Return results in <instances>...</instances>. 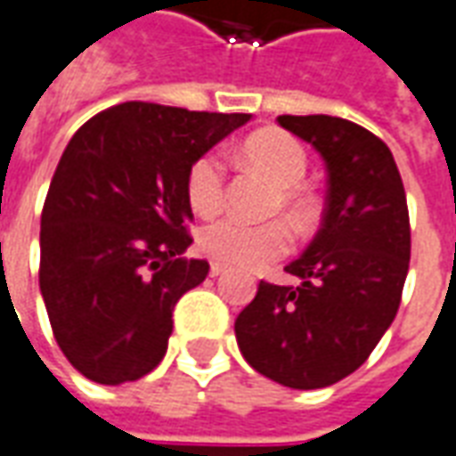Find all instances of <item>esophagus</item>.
Here are the masks:
<instances>
[{
    "label": "esophagus",
    "mask_w": 456,
    "mask_h": 456,
    "mask_svg": "<svg viewBox=\"0 0 456 456\" xmlns=\"http://www.w3.org/2000/svg\"><path fill=\"white\" fill-rule=\"evenodd\" d=\"M225 273V265L221 263H211V277H218V274Z\"/></svg>",
    "instance_id": "esophagus-1"
}]
</instances>
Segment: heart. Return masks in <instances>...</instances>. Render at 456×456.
I'll return each instance as SVG.
<instances>
[{"instance_id":"b5f03b06","label":"heart","mask_w":456,"mask_h":456,"mask_svg":"<svg viewBox=\"0 0 456 456\" xmlns=\"http://www.w3.org/2000/svg\"><path fill=\"white\" fill-rule=\"evenodd\" d=\"M245 159L263 169L280 189L274 196V211L287 213L297 228L314 218V196L302 182L306 176L305 147L287 132L265 130L253 134L243 147ZM225 191V161L218 151H203L186 171V199L193 211L211 216L221 208ZM203 255L221 265L260 267L282 257L292 248V231L285 221L245 223L233 216L216 218L199 233Z\"/></svg>"}]
</instances>
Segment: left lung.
<instances>
[{"mask_svg": "<svg viewBox=\"0 0 456 456\" xmlns=\"http://www.w3.org/2000/svg\"><path fill=\"white\" fill-rule=\"evenodd\" d=\"M326 164L322 228L285 267L297 287L260 282L235 319L250 366L287 388L314 390L354 373L398 314L410 265V216L388 144L331 115H280Z\"/></svg>", "mask_w": 456, "mask_h": 456, "instance_id": "left-lung-1", "label": "left lung"}]
</instances>
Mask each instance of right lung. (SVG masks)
I'll use <instances>...</instances> for the list:
<instances>
[{
  "label": "right lung",
  "mask_w": 456,
  "mask_h": 456,
  "mask_svg": "<svg viewBox=\"0 0 456 456\" xmlns=\"http://www.w3.org/2000/svg\"><path fill=\"white\" fill-rule=\"evenodd\" d=\"M248 119L132 100L70 137L41 211L38 285L58 346L88 380L119 386L159 366L174 305L208 274L183 257L186 171Z\"/></svg>",
  "instance_id": "obj_1"
}]
</instances>
